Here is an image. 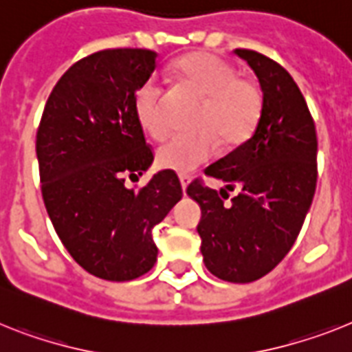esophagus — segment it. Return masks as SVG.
<instances>
[{
	"label": "esophagus",
	"mask_w": 352,
	"mask_h": 352,
	"mask_svg": "<svg viewBox=\"0 0 352 352\" xmlns=\"http://www.w3.org/2000/svg\"><path fill=\"white\" fill-rule=\"evenodd\" d=\"M181 179V186H182V191L186 193V188H188V182H190V175H181L179 177Z\"/></svg>",
	"instance_id": "esophagus-1"
}]
</instances>
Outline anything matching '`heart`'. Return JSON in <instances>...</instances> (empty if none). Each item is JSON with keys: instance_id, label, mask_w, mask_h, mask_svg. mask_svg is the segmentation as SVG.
Returning <instances> with one entry per match:
<instances>
[{"instance_id": "obj_1", "label": "heart", "mask_w": 352, "mask_h": 352, "mask_svg": "<svg viewBox=\"0 0 352 352\" xmlns=\"http://www.w3.org/2000/svg\"><path fill=\"white\" fill-rule=\"evenodd\" d=\"M182 89L202 98L197 118V134L179 135L157 150V164L164 170L186 173L199 168L217 153L218 140L223 146H238L250 138L263 109L258 85L236 75L223 58L211 53H191L173 67ZM166 100L161 85L146 80L134 96L135 118L143 131L155 141L170 134Z\"/></svg>"}]
</instances>
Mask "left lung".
<instances>
[{
  "mask_svg": "<svg viewBox=\"0 0 352 352\" xmlns=\"http://www.w3.org/2000/svg\"><path fill=\"white\" fill-rule=\"evenodd\" d=\"M258 76L263 109L249 140L206 168L226 182L202 179L188 195L202 208L200 252L212 276L229 283L261 279L283 261L299 236L317 188V131L290 73L254 50H234ZM240 189L229 204L226 190Z\"/></svg>",
  "mask_w": 352,
  "mask_h": 352,
  "instance_id": "obj_1",
  "label": "left lung"
}]
</instances>
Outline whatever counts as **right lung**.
I'll use <instances>...</instances> for the list:
<instances>
[{"instance_id": "right-lung-1", "label": "right lung", "mask_w": 352, "mask_h": 352, "mask_svg": "<svg viewBox=\"0 0 352 352\" xmlns=\"http://www.w3.org/2000/svg\"><path fill=\"white\" fill-rule=\"evenodd\" d=\"M157 66V53L102 50L60 76L44 105L35 152L41 191L71 258L105 281H132L157 261L152 229L182 199L175 171L140 190L125 179L153 161L134 96Z\"/></svg>"}]
</instances>
